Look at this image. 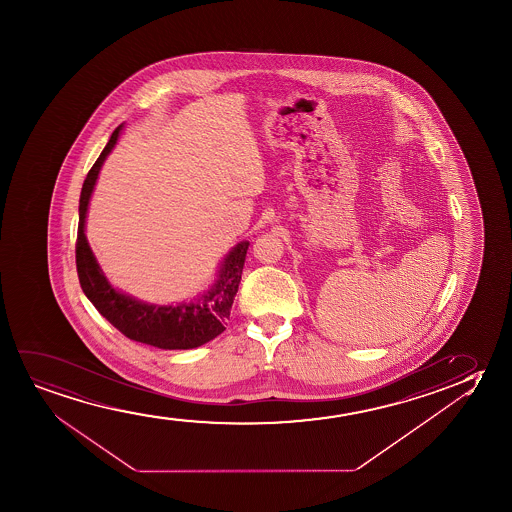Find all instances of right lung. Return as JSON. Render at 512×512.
<instances>
[{"instance_id":"1","label":"right lung","mask_w":512,"mask_h":512,"mask_svg":"<svg viewBox=\"0 0 512 512\" xmlns=\"http://www.w3.org/2000/svg\"><path fill=\"white\" fill-rule=\"evenodd\" d=\"M120 131L122 124L113 131L98 161L94 162L91 171L87 173L80 194L77 234V273L80 287L87 299L94 304V308L129 339L161 350H192L224 332L227 318L231 315L232 302L238 292L246 250L250 243L241 241L225 255L215 283L192 302H180L175 306L148 304L112 287L85 238V218L101 166L117 145Z\"/></svg>"}]
</instances>
